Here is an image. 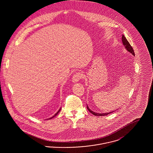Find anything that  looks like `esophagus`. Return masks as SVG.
Instances as JSON below:
<instances>
[{"mask_svg":"<svg viewBox=\"0 0 153 153\" xmlns=\"http://www.w3.org/2000/svg\"><path fill=\"white\" fill-rule=\"evenodd\" d=\"M83 77V74L81 73V72H77V73H76L72 77V81L74 82H77L79 81V80H81V79H82Z\"/></svg>","mask_w":153,"mask_h":153,"instance_id":"34e87169","label":"esophagus"}]
</instances>
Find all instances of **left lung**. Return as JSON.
<instances>
[{
	"instance_id": "obj_1",
	"label": "left lung",
	"mask_w": 153,
	"mask_h": 153,
	"mask_svg": "<svg viewBox=\"0 0 153 153\" xmlns=\"http://www.w3.org/2000/svg\"><path fill=\"white\" fill-rule=\"evenodd\" d=\"M122 42H123V44L124 46H125V48L127 50V51L130 52L131 53H132L134 56H135V53H134V49L133 48H132V46H131V45L130 44V43L128 42V41L127 40L126 38L124 36V35L122 36ZM87 109L91 114H92L93 115H94L95 116H97V117H102V116H105V115H107L109 114L114 112H108V113H103V114H98V113H96L95 112L91 111V109H89V108L87 106Z\"/></svg>"
}]
</instances>
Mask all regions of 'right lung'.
<instances>
[{"instance_id": "right-lung-1", "label": "right lung", "mask_w": 153, "mask_h": 153, "mask_svg": "<svg viewBox=\"0 0 153 153\" xmlns=\"http://www.w3.org/2000/svg\"><path fill=\"white\" fill-rule=\"evenodd\" d=\"M60 110H61V108H60V109H59V110H58V112H57V113H56V114H55V115H54V116H53V117H51V118H49V119H51V118H53V117H56V115H57V114H58V112H59V111H60Z\"/></svg>"}]
</instances>
